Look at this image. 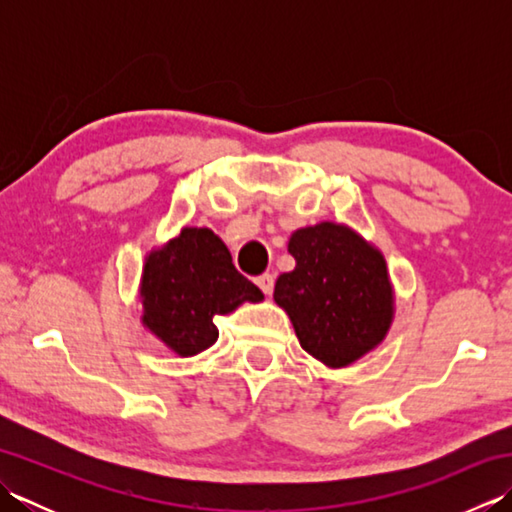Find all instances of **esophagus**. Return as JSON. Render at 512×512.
Listing matches in <instances>:
<instances>
[{
    "mask_svg": "<svg viewBox=\"0 0 512 512\" xmlns=\"http://www.w3.org/2000/svg\"><path fill=\"white\" fill-rule=\"evenodd\" d=\"M255 284H257L259 288H262L264 295H273V288H275V275H270V273L259 275V277L255 279Z\"/></svg>",
    "mask_w": 512,
    "mask_h": 512,
    "instance_id": "esophagus-1",
    "label": "esophagus"
}]
</instances>
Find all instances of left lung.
I'll list each match as a JSON object with an SVG mask.
<instances>
[{
    "mask_svg": "<svg viewBox=\"0 0 512 512\" xmlns=\"http://www.w3.org/2000/svg\"><path fill=\"white\" fill-rule=\"evenodd\" d=\"M295 270L279 275L275 301L288 312L303 350L345 367L385 339L394 290L385 257L352 228L321 222L292 233Z\"/></svg>",
    "mask_w": 512,
    "mask_h": 512,
    "instance_id": "obj_1",
    "label": "left lung"
}]
</instances>
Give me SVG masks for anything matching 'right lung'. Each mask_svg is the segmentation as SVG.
I'll list each match as a JSON object with an SVG mask.
<instances>
[{"label": "right lung", "mask_w": 512, "mask_h": 512, "mask_svg": "<svg viewBox=\"0 0 512 512\" xmlns=\"http://www.w3.org/2000/svg\"><path fill=\"white\" fill-rule=\"evenodd\" d=\"M140 297L143 323L180 356L200 354L217 341V314L264 299L253 281L237 273L228 248L209 228H182L149 253Z\"/></svg>", "instance_id": "obj_1"}]
</instances>
